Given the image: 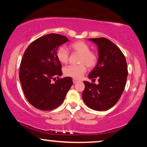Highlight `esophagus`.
<instances>
[{"label":"esophagus","instance_id":"34e87169","mask_svg":"<svg viewBox=\"0 0 147 147\" xmlns=\"http://www.w3.org/2000/svg\"><path fill=\"white\" fill-rule=\"evenodd\" d=\"M78 81H79V80H76V79H73V82H74V84L76 83V82H78Z\"/></svg>","mask_w":147,"mask_h":147}]
</instances>
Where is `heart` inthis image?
I'll return each mask as SVG.
<instances>
[{"mask_svg":"<svg viewBox=\"0 0 147 147\" xmlns=\"http://www.w3.org/2000/svg\"><path fill=\"white\" fill-rule=\"evenodd\" d=\"M70 49L74 53L79 54V65H67L63 68V73L66 76L79 79L87 71V67L92 68L98 62V55L95 51L90 50V46L83 41H77L70 45ZM57 59L61 63H67L69 54L65 47H60L56 53Z\"/></svg>","mask_w":147,"mask_h":147,"instance_id":"heart-1","label":"heart"}]
</instances>
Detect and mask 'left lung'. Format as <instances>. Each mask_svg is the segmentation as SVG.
<instances>
[{
    "label": "left lung",
    "instance_id": "1",
    "mask_svg": "<svg viewBox=\"0 0 147 147\" xmlns=\"http://www.w3.org/2000/svg\"><path fill=\"white\" fill-rule=\"evenodd\" d=\"M98 46V63L88 78L99 84L84 81L82 98L86 106L97 111L107 110L120 99L128 76L126 58L119 48L106 38L88 39Z\"/></svg>",
    "mask_w": 147,
    "mask_h": 147
}]
</instances>
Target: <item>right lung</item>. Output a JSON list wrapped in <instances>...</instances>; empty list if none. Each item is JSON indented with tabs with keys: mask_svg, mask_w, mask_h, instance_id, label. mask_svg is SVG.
<instances>
[{
	"mask_svg": "<svg viewBox=\"0 0 147 147\" xmlns=\"http://www.w3.org/2000/svg\"><path fill=\"white\" fill-rule=\"evenodd\" d=\"M68 41L65 36L51 33L32 42L24 53L20 82L28 102L37 109L48 111L57 108L73 84L71 78H59L61 64L56 55L59 46Z\"/></svg>",
	"mask_w": 147,
	"mask_h": 147,
	"instance_id": "add662e5",
	"label": "right lung"
}]
</instances>
